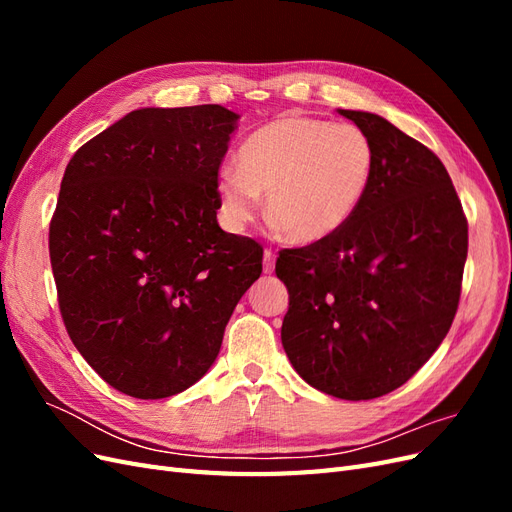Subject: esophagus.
I'll list each match as a JSON object with an SVG mask.
<instances>
[{
  "instance_id": "esophagus-1",
  "label": "esophagus",
  "mask_w": 512,
  "mask_h": 512,
  "mask_svg": "<svg viewBox=\"0 0 512 512\" xmlns=\"http://www.w3.org/2000/svg\"><path fill=\"white\" fill-rule=\"evenodd\" d=\"M262 269H265V273H273L275 269V252L273 250H265V254H262Z\"/></svg>"
}]
</instances>
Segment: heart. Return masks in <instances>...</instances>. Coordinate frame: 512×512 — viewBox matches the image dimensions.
Listing matches in <instances>:
<instances>
[{"label":"heart","instance_id":"obj_1","mask_svg":"<svg viewBox=\"0 0 512 512\" xmlns=\"http://www.w3.org/2000/svg\"><path fill=\"white\" fill-rule=\"evenodd\" d=\"M374 164V145L352 123L299 115L273 119L245 136L237 166L220 170V220L232 232L241 230L265 192L267 211L290 241H324L361 207Z\"/></svg>","mask_w":512,"mask_h":512}]
</instances>
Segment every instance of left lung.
<instances>
[{"label": "left lung", "mask_w": 512, "mask_h": 512, "mask_svg": "<svg viewBox=\"0 0 512 512\" xmlns=\"http://www.w3.org/2000/svg\"><path fill=\"white\" fill-rule=\"evenodd\" d=\"M337 113L374 145L369 190L333 237L280 252L275 273L290 294L292 367L322 393L361 401L408 382L451 329L468 220L436 153L380 115Z\"/></svg>", "instance_id": "obj_1"}]
</instances>
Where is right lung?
<instances>
[{"label": "right lung", "mask_w": 512, "mask_h": 512, "mask_svg": "<svg viewBox=\"0 0 512 512\" xmlns=\"http://www.w3.org/2000/svg\"><path fill=\"white\" fill-rule=\"evenodd\" d=\"M239 115L138 108L66 166L49 230L61 318L113 389L162 399L218 356L262 247L218 224V170Z\"/></svg>", "instance_id": "1"}]
</instances>
